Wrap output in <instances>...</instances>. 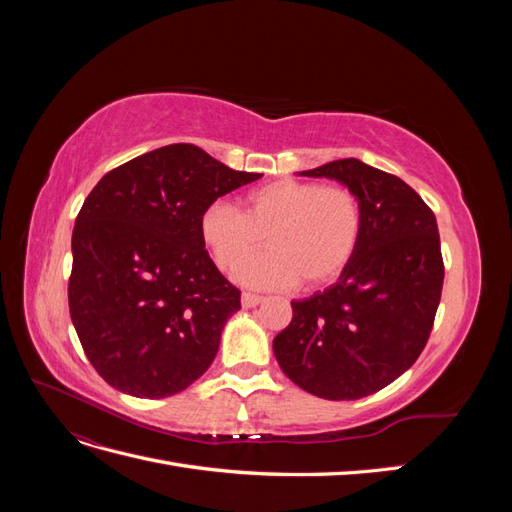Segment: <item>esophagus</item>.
<instances>
[{
    "instance_id": "34e87169",
    "label": "esophagus",
    "mask_w": 512,
    "mask_h": 512,
    "mask_svg": "<svg viewBox=\"0 0 512 512\" xmlns=\"http://www.w3.org/2000/svg\"><path fill=\"white\" fill-rule=\"evenodd\" d=\"M262 301H265V297H258V294H252V292H243V294H241V305H243L245 309L256 307V305H260Z\"/></svg>"
}]
</instances>
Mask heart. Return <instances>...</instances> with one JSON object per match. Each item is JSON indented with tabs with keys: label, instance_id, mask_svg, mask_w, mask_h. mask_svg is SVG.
<instances>
[{
	"label": "heart",
	"instance_id": "obj_1",
	"mask_svg": "<svg viewBox=\"0 0 512 512\" xmlns=\"http://www.w3.org/2000/svg\"><path fill=\"white\" fill-rule=\"evenodd\" d=\"M361 198L344 185L280 179L245 194L243 211L224 200L198 218L200 239L218 267L235 271L267 241L269 252L247 260L239 280L252 288H320L350 265L363 237Z\"/></svg>",
	"mask_w": 512,
	"mask_h": 512
}]
</instances>
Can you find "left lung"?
<instances>
[{
    "instance_id": "8db88e82",
    "label": "left lung",
    "mask_w": 512,
    "mask_h": 512,
    "mask_svg": "<svg viewBox=\"0 0 512 512\" xmlns=\"http://www.w3.org/2000/svg\"><path fill=\"white\" fill-rule=\"evenodd\" d=\"M299 175L346 185L361 198L365 226L337 282L290 303L273 352L303 391L361 399L397 380L427 344L444 282L436 215L408 183L356 158Z\"/></svg>"
}]
</instances>
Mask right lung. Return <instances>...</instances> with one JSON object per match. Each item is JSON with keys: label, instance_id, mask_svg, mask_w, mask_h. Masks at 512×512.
I'll return each instance as SVG.
<instances>
[{"label": "right lung", "instance_id": "obj_1", "mask_svg": "<svg viewBox=\"0 0 512 512\" xmlns=\"http://www.w3.org/2000/svg\"><path fill=\"white\" fill-rule=\"evenodd\" d=\"M260 177L177 143L89 192L72 232L68 303L89 363L113 389L162 399L209 369L241 292L213 265L198 218Z\"/></svg>", "mask_w": 512, "mask_h": 512}]
</instances>
